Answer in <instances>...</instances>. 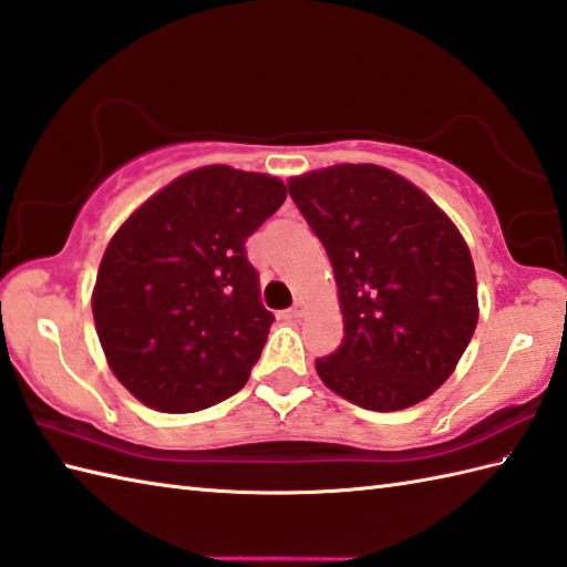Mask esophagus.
I'll return each instance as SVG.
<instances>
[{
	"mask_svg": "<svg viewBox=\"0 0 567 567\" xmlns=\"http://www.w3.org/2000/svg\"><path fill=\"white\" fill-rule=\"evenodd\" d=\"M302 315H305V307L299 305V302H295V307L287 309L282 317H285V319H299V317H302Z\"/></svg>",
	"mask_w": 567,
	"mask_h": 567,
	"instance_id": "34e87169",
	"label": "esophagus"
}]
</instances>
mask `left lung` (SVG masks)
<instances>
[{
  "mask_svg": "<svg viewBox=\"0 0 567 567\" xmlns=\"http://www.w3.org/2000/svg\"><path fill=\"white\" fill-rule=\"evenodd\" d=\"M333 265L343 343L317 360L329 390L372 412L439 390L473 339L475 268L453 221L380 165H333L287 183Z\"/></svg>",
  "mask_w": 567,
  "mask_h": 567,
  "instance_id": "left-lung-1",
  "label": "left lung"
}]
</instances>
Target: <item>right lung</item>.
Wrapping results in <instances>:
<instances>
[{
	"label": "right lung",
	"mask_w": 567,
	"mask_h": 567,
	"mask_svg": "<svg viewBox=\"0 0 567 567\" xmlns=\"http://www.w3.org/2000/svg\"><path fill=\"white\" fill-rule=\"evenodd\" d=\"M285 197L282 179L209 165L114 234L92 311L114 375L143 404L187 414L244 388L275 321L246 240Z\"/></svg>",
	"instance_id": "obj_1"
}]
</instances>
